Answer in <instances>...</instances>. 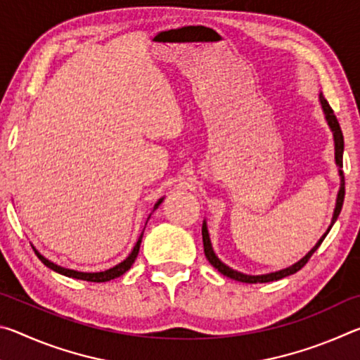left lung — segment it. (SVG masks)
<instances>
[{"mask_svg": "<svg viewBox=\"0 0 360 360\" xmlns=\"http://www.w3.org/2000/svg\"><path fill=\"white\" fill-rule=\"evenodd\" d=\"M319 101H321V108H322V112H324V117L326 122L328 125V129H330L332 135H333V144H335V163H337L338 167V176H340V191L337 195V202H335V210H333V216H332V221L330 225H328V229L326 230V233L321 236L318 240V243L309 249L308 254H304L303 257L295 262L294 265H290L288 268H283V270H278V271H271V273H265V275H246V273H241L238 270H233V268H230L229 265H225L224 262L217 257L214 249H212L211 245V238H210V231H208V224L206 221H203V227H202V236H203V248H205V255L206 259H208L210 264L216 268L217 271H221L224 276L235 279V281H240V283H248V284H257V283H270V281H278V279L285 278L289 275H294L297 273L300 268L307 264L311 257L313 252L316 251L321 246V243L324 241V238L327 236L328 231H330L332 225L337 222V219L340 216V211H341V206H343V200H345V176H343V150H345V141H343V133H341L340 129V124L337 117H335V114L332 111L330 105H328L327 100L324 98V95L319 94Z\"/></svg>", "mask_w": 360, "mask_h": 360, "instance_id": "1", "label": "left lung"}]
</instances>
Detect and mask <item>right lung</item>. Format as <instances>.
<instances>
[{
	"label": "right lung",
	"instance_id": "right-lung-1",
	"mask_svg": "<svg viewBox=\"0 0 360 360\" xmlns=\"http://www.w3.org/2000/svg\"><path fill=\"white\" fill-rule=\"evenodd\" d=\"M163 198H165V197H162V198L158 200V202L154 205V210H157L158 206H160V203L163 202ZM149 217H150V214H149ZM149 217H148V221H149ZM148 221H146V224H148ZM144 229H146V227H144ZM143 233H144V230L141 231V235H139V238H138V241H136V245H135V248L131 249V252L129 254V257L122 260L120 264H117L115 266L109 268V270H105V271H95V273L76 271V270H70V268L60 266V265H57V264H53V262H51L49 259H46L44 255H42V254L38 251V249H36L33 245H32V246H33V251H34V254L38 255V257H39V260L42 262V264H44L47 268H51V270L60 273V275L68 276V278H75V279H82V281H90V283H106V281H111V279H115V278L122 276V275H124L125 271H129V270H130V266L133 265V262H135L136 255H138V252H139V246H141Z\"/></svg>",
	"mask_w": 360,
	"mask_h": 360
}]
</instances>
